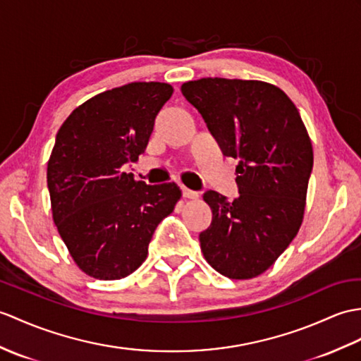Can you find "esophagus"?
<instances>
[{"instance_id": "1", "label": "esophagus", "mask_w": 361, "mask_h": 361, "mask_svg": "<svg viewBox=\"0 0 361 361\" xmlns=\"http://www.w3.org/2000/svg\"><path fill=\"white\" fill-rule=\"evenodd\" d=\"M181 194L184 198H197L198 197V192L197 190H192L188 188H181Z\"/></svg>"}]
</instances>
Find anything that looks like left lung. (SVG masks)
<instances>
[{
  "label": "left lung",
  "instance_id": "8db88e82",
  "mask_svg": "<svg viewBox=\"0 0 361 361\" xmlns=\"http://www.w3.org/2000/svg\"><path fill=\"white\" fill-rule=\"evenodd\" d=\"M181 94L223 155L238 160L235 200L204 192L212 221L200 233L201 250L224 276L252 279L300 229L314 166L311 140L295 104L267 82L201 78L184 82Z\"/></svg>",
  "mask_w": 361,
  "mask_h": 361
}]
</instances>
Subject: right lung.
<instances>
[{
  "label": "right lung",
  "mask_w": 361,
  "mask_h": 361,
  "mask_svg": "<svg viewBox=\"0 0 361 361\" xmlns=\"http://www.w3.org/2000/svg\"><path fill=\"white\" fill-rule=\"evenodd\" d=\"M166 82H129L87 99L56 133L47 188L58 232L82 272L124 279L147 257L157 226L181 197L175 183L146 184L121 171L145 154Z\"/></svg>",
  "instance_id": "right-lung-1"
}]
</instances>
